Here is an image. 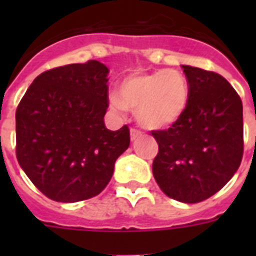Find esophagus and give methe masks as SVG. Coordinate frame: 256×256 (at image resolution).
Segmentation results:
<instances>
[{
  "instance_id": "34e87169",
  "label": "esophagus",
  "mask_w": 256,
  "mask_h": 256,
  "mask_svg": "<svg viewBox=\"0 0 256 256\" xmlns=\"http://www.w3.org/2000/svg\"><path fill=\"white\" fill-rule=\"evenodd\" d=\"M142 134H144V132H140V130H138V128H130V138H132V140H138L140 136H142Z\"/></svg>"
}]
</instances>
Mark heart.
Masks as SVG:
<instances>
[{
    "mask_svg": "<svg viewBox=\"0 0 256 256\" xmlns=\"http://www.w3.org/2000/svg\"><path fill=\"white\" fill-rule=\"evenodd\" d=\"M190 100V84L178 70L160 69L134 73L122 80L118 94L110 96V108L124 114L130 108L144 128L158 130L176 124Z\"/></svg>",
    "mask_w": 256,
    "mask_h": 256,
    "instance_id": "heart-1",
    "label": "heart"
}]
</instances>
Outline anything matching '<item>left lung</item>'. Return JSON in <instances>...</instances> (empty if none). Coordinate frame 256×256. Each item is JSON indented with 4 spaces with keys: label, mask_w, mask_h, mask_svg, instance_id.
<instances>
[{
    "label": "left lung",
    "mask_w": 256,
    "mask_h": 256,
    "mask_svg": "<svg viewBox=\"0 0 256 256\" xmlns=\"http://www.w3.org/2000/svg\"><path fill=\"white\" fill-rule=\"evenodd\" d=\"M190 84L186 112L168 130L152 132L158 142L152 174L170 198L198 203L236 172L243 156V106L220 74L183 65Z\"/></svg>",
    "instance_id": "8db88e82"
}]
</instances>
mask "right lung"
<instances>
[{
  "label": "right lung",
  "instance_id": "obj_1",
  "mask_svg": "<svg viewBox=\"0 0 256 256\" xmlns=\"http://www.w3.org/2000/svg\"><path fill=\"white\" fill-rule=\"evenodd\" d=\"M108 69L90 60L46 70L16 112V156L33 184L57 202L92 198L130 144L128 124L108 130Z\"/></svg>",
  "mask_w": 256,
  "mask_h": 256
}]
</instances>
